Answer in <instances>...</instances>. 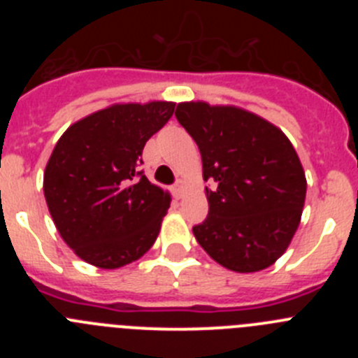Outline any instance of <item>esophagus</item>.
<instances>
[{
	"instance_id": "obj_1",
	"label": "esophagus",
	"mask_w": 358,
	"mask_h": 358,
	"mask_svg": "<svg viewBox=\"0 0 358 358\" xmlns=\"http://www.w3.org/2000/svg\"><path fill=\"white\" fill-rule=\"evenodd\" d=\"M182 189H185V182H182V179H177V182L173 185V195H176L177 199H181Z\"/></svg>"
}]
</instances>
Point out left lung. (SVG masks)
Listing matches in <instances>:
<instances>
[{
  "mask_svg": "<svg viewBox=\"0 0 358 358\" xmlns=\"http://www.w3.org/2000/svg\"><path fill=\"white\" fill-rule=\"evenodd\" d=\"M181 123L204 169L206 220L194 226L201 248L236 273L267 268L289 248L301 220L306 179L292 143L273 123L238 107L179 103Z\"/></svg>",
  "mask_w": 358,
  "mask_h": 358,
  "instance_id": "8db88e82",
  "label": "left lung"
}]
</instances>
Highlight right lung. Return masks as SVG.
I'll list each match as a JSON object with an SVG mask.
<instances>
[{
  "label": "right lung",
  "instance_id": "obj_1",
  "mask_svg": "<svg viewBox=\"0 0 358 358\" xmlns=\"http://www.w3.org/2000/svg\"><path fill=\"white\" fill-rule=\"evenodd\" d=\"M176 103H122L73 123L44 172V197L57 229L82 260L118 268L143 256L159 235L170 195L140 164Z\"/></svg>",
  "mask_w": 358,
  "mask_h": 358
}]
</instances>
